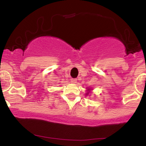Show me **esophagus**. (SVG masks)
<instances>
[{
  "instance_id": "obj_1",
  "label": "esophagus",
  "mask_w": 146,
  "mask_h": 146,
  "mask_svg": "<svg viewBox=\"0 0 146 146\" xmlns=\"http://www.w3.org/2000/svg\"><path fill=\"white\" fill-rule=\"evenodd\" d=\"M70 82H71L72 83H77V80H76V78H72L71 80H70Z\"/></svg>"
}]
</instances>
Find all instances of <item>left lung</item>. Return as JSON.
Returning <instances> with one entry per match:
<instances>
[{"mask_svg":"<svg viewBox=\"0 0 146 146\" xmlns=\"http://www.w3.org/2000/svg\"><path fill=\"white\" fill-rule=\"evenodd\" d=\"M88 93H86V94H87V95H88V93H89V90H90V89H88Z\"/></svg>","mask_w":146,"mask_h":146,"instance_id":"left-lung-1","label":"left lung"}]
</instances>
